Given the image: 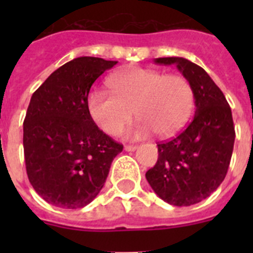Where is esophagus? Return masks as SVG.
<instances>
[{
    "instance_id": "34e87169",
    "label": "esophagus",
    "mask_w": 253,
    "mask_h": 253,
    "mask_svg": "<svg viewBox=\"0 0 253 253\" xmlns=\"http://www.w3.org/2000/svg\"><path fill=\"white\" fill-rule=\"evenodd\" d=\"M137 149V146H125L124 147V151L126 152H134Z\"/></svg>"
}]
</instances>
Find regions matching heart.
Masks as SVG:
<instances>
[{
	"mask_svg": "<svg viewBox=\"0 0 253 253\" xmlns=\"http://www.w3.org/2000/svg\"><path fill=\"white\" fill-rule=\"evenodd\" d=\"M111 92L93 90L87 96V110L95 124L109 135H118L134 115L140 118L128 131L139 139L153 131L171 137L189 122L194 92L186 78L146 68H129L109 78Z\"/></svg>",
	"mask_w": 253,
	"mask_h": 253,
	"instance_id": "1",
	"label": "heart"
}]
</instances>
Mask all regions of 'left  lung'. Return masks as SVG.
<instances>
[{"label": "left lung", "instance_id": "8db88e82", "mask_svg": "<svg viewBox=\"0 0 253 253\" xmlns=\"http://www.w3.org/2000/svg\"><path fill=\"white\" fill-rule=\"evenodd\" d=\"M154 63L176 64L193 88L195 115L177 137L158 143L157 163L146 178L163 202L190 207L213 194L227 175L236 138L232 110L200 66L182 57L156 58Z\"/></svg>", "mask_w": 253, "mask_h": 253}]
</instances>
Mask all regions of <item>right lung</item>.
Wrapping results in <instances>:
<instances>
[{
  "label": "right lung",
  "instance_id": "obj_1",
  "mask_svg": "<svg viewBox=\"0 0 253 253\" xmlns=\"http://www.w3.org/2000/svg\"><path fill=\"white\" fill-rule=\"evenodd\" d=\"M118 62L80 57L54 71L33 93L24 120L26 172L49 204L78 209L104 187L111 162L123 151L87 110L93 82Z\"/></svg>",
  "mask_w": 253,
  "mask_h": 253
}]
</instances>
